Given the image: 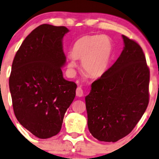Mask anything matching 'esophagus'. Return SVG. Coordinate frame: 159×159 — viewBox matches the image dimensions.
I'll list each match as a JSON object with an SVG mask.
<instances>
[{"label":"esophagus","instance_id":"esophagus-1","mask_svg":"<svg viewBox=\"0 0 159 159\" xmlns=\"http://www.w3.org/2000/svg\"><path fill=\"white\" fill-rule=\"evenodd\" d=\"M76 95H77L78 97H82L84 95V91L80 86H78V87L76 89Z\"/></svg>","mask_w":159,"mask_h":159}]
</instances>
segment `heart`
Segmentation results:
<instances>
[{
	"mask_svg": "<svg viewBox=\"0 0 159 159\" xmlns=\"http://www.w3.org/2000/svg\"><path fill=\"white\" fill-rule=\"evenodd\" d=\"M113 41L106 35H87L74 43L67 67H77L75 60H81V67L89 77L97 78L104 75L113 54Z\"/></svg>",
	"mask_w": 159,
	"mask_h": 159,
	"instance_id": "1",
	"label": "heart"
}]
</instances>
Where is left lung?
<instances>
[{
	"label": "left lung",
	"mask_w": 159,
	"mask_h": 159,
	"mask_svg": "<svg viewBox=\"0 0 159 159\" xmlns=\"http://www.w3.org/2000/svg\"><path fill=\"white\" fill-rule=\"evenodd\" d=\"M116 62L92 84L85 97L88 128L99 141L115 142L133 130L149 102L150 70L140 46L122 35Z\"/></svg>",
	"instance_id": "obj_1"
}]
</instances>
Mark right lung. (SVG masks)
Instances as JSON below:
<instances>
[{
    "label": "right lung",
    "instance_id": "right-lung-1",
    "mask_svg": "<svg viewBox=\"0 0 159 159\" xmlns=\"http://www.w3.org/2000/svg\"><path fill=\"white\" fill-rule=\"evenodd\" d=\"M64 26L41 25L22 42L14 57L9 89L16 119L40 139L57 134L77 85L63 78L66 62Z\"/></svg>",
    "mask_w": 159,
    "mask_h": 159
}]
</instances>
